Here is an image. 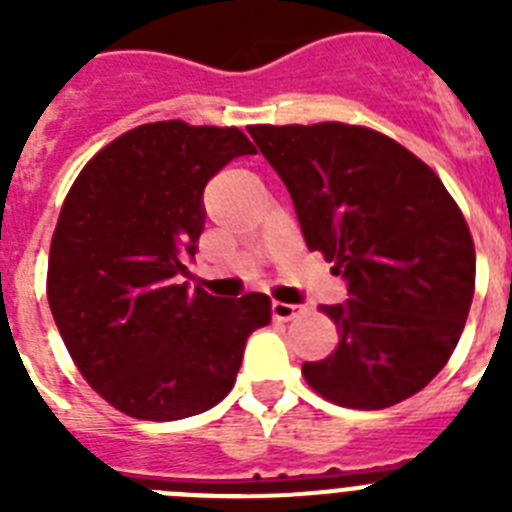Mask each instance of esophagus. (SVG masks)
I'll use <instances>...</instances> for the list:
<instances>
[{
    "label": "esophagus",
    "instance_id": "1",
    "mask_svg": "<svg viewBox=\"0 0 512 512\" xmlns=\"http://www.w3.org/2000/svg\"><path fill=\"white\" fill-rule=\"evenodd\" d=\"M305 312V307L302 305H289V302H271V315H274V320H292L297 318V315H302Z\"/></svg>",
    "mask_w": 512,
    "mask_h": 512
}]
</instances>
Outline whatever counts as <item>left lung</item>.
<instances>
[{
    "label": "left lung",
    "instance_id": "left-lung-1",
    "mask_svg": "<svg viewBox=\"0 0 512 512\" xmlns=\"http://www.w3.org/2000/svg\"><path fill=\"white\" fill-rule=\"evenodd\" d=\"M287 187L310 251L346 282L343 305H320L336 351L302 377L343 408L408 400L454 354L474 297L467 220L436 174L387 135L343 122L251 125Z\"/></svg>",
    "mask_w": 512,
    "mask_h": 512
}]
</instances>
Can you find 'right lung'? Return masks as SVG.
<instances>
[{
	"label": "right lung",
	"instance_id": "1",
	"mask_svg": "<svg viewBox=\"0 0 512 512\" xmlns=\"http://www.w3.org/2000/svg\"><path fill=\"white\" fill-rule=\"evenodd\" d=\"M238 128L182 120L128 130L76 176L48 256V305L92 390L138 420H182L223 400L271 300L189 292L207 182L253 156Z\"/></svg>",
	"mask_w": 512,
	"mask_h": 512
}]
</instances>
